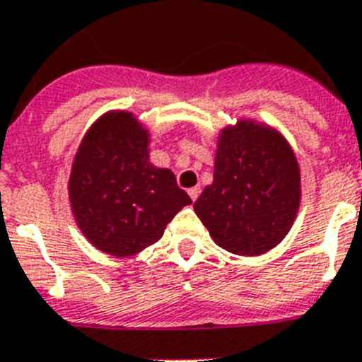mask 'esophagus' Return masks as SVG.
I'll use <instances>...</instances> for the list:
<instances>
[{
  "label": "esophagus",
  "instance_id": "obj_1",
  "mask_svg": "<svg viewBox=\"0 0 362 362\" xmlns=\"http://www.w3.org/2000/svg\"><path fill=\"white\" fill-rule=\"evenodd\" d=\"M199 192H201L199 187H192L188 188V196H190L192 201H196L197 197H199Z\"/></svg>",
  "mask_w": 362,
  "mask_h": 362
}]
</instances>
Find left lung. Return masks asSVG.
I'll list each match as a JSON object with an SVG mask.
<instances>
[{
	"label": "left lung",
	"instance_id": "1",
	"mask_svg": "<svg viewBox=\"0 0 362 362\" xmlns=\"http://www.w3.org/2000/svg\"><path fill=\"white\" fill-rule=\"evenodd\" d=\"M299 203V165L277 130L250 119L223 129L214 181L194 203L216 245L238 255L264 254L292 228Z\"/></svg>",
	"mask_w": 362,
	"mask_h": 362
}]
</instances>
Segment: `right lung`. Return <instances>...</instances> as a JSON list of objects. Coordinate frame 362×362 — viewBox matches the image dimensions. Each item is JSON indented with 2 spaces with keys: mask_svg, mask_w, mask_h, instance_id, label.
I'll use <instances>...</instances> for the list:
<instances>
[{
  "mask_svg": "<svg viewBox=\"0 0 362 362\" xmlns=\"http://www.w3.org/2000/svg\"><path fill=\"white\" fill-rule=\"evenodd\" d=\"M148 130L130 112H108L85 134L74 158L69 197L85 238L127 257L159 241L192 203L168 168L148 159Z\"/></svg>",
  "mask_w": 362,
  "mask_h": 362,
  "instance_id": "add662e5",
  "label": "right lung"
}]
</instances>
